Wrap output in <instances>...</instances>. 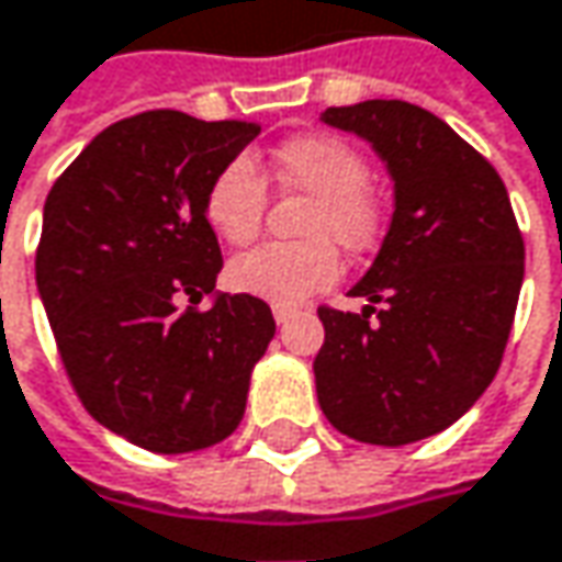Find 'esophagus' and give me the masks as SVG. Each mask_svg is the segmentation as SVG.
Returning <instances> with one entry per match:
<instances>
[{
  "label": "esophagus",
  "mask_w": 562,
  "mask_h": 562,
  "mask_svg": "<svg viewBox=\"0 0 562 562\" xmlns=\"http://www.w3.org/2000/svg\"><path fill=\"white\" fill-rule=\"evenodd\" d=\"M273 317H277V324H289V321L295 317V308H285V305H273Z\"/></svg>",
  "instance_id": "1"
}]
</instances>
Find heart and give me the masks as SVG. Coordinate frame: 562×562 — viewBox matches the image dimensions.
<instances>
[{
  "label": "heart",
  "mask_w": 562,
  "mask_h": 562,
  "mask_svg": "<svg viewBox=\"0 0 562 562\" xmlns=\"http://www.w3.org/2000/svg\"><path fill=\"white\" fill-rule=\"evenodd\" d=\"M273 178L282 190L312 196L302 215L305 241L263 245L228 263V285L270 305H302L340 277L337 248L366 254L381 241L384 203L369 183V158L349 139L308 133L285 139L273 151ZM203 213L215 235L232 245H250L267 215V181L248 158H232L215 175Z\"/></svg>",
  "instance_id": "b5f03b06"
}]
</instances>
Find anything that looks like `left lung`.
Listing matches in <instances>:
<instances>
[{"label": "left lung", "mask_w": 562, "mask_h": 562, "mask_svg": "<svg viewBox=\"0 0 562 562\" xmlns=\"http://www.w3.org/2000/svg\"><path fill=\"white\" fill-rule=\"evenodd\" d=\"M321 120L384 158L394 215L349 292L369 299L362 314L317 308V404L356 442L411 446L461 419L496 375L525 241L503 178L446 120L407 101L327 108Z\"/></svg>", "instance_id": "1"}]
</instances>
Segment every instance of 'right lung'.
Masks as SVG:
<instances>
[{
    "label": "right lung",
    "mask_w": 562,
    "mask_h": 562,
    "mask_svg": "<svg viewBox=\"0 0 562 562\" xmlns=\"http://www.w3.org/2000/svg\"><path fill=\"white\" fill-rule=\"evenodd\" d=\"M257 133L181 111L126 116L47 193L34 270L63 369L85 411L133 446L200 451L245 416L273 312L245 292L193 305L222 270L206 187Z\"/></svg>",
    "instance_id": "obj_1"
}]
</instances>
